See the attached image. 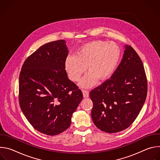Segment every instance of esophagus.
<instances>
[{"instance_id": "1", "label": "esophagus", "mask_w": 160, "mask_h": 160, "mask_svg": "<svg viewBox=\"0 0 160 160\" xmlns=\"http://www.w3.org/2000/svg\"><path fill=\"white\" fill-rule=\"evenodd\" d=\"M82 93H83V98H88V97L89 96V92H88V90H82Z\"/></svg>"}]
</instances>
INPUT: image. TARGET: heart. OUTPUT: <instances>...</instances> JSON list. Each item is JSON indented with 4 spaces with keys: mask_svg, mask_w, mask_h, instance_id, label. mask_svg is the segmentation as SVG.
I'll list each match as a JSON object with an SVG mask.
<instances>
[{
    "mask_svg": "<svg viewBox=\"0 0 160 160\" xmlns=\"http://www.w3.org/2000/svg\"><path fill=\"white\" fill-rule=\"evenodd\" d=\"M121 55L118 45L102 40L90 42L82 45L74 56H68L64 62V70L68 77L78 82L87 70L88 72L80 80L82 87H90L97 80L103 82L115 72Z\"/></svg>",
    "mask_w": 160,
    "mask_h": 160,
    "instance_id": "heart-1",
    "label": "heart"
}]
</instances>
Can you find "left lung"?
<instances>
[{"mask_svg": "<svg viewBox=\"0 0 160 160\" xmlns=\"http://www.w3.org/2000/svg\"><path fill=\"white\" fill-rule=\"evenodd\" d=\"M147 92L142 62L135 50L125 45L123 59L111 78L89 94L94 123L107 133L126 129L139 115Z\"/></svg>", "mask_w": 160, "mask_h": 160, "instance_id": "obj_1", "label": "left lung"}]
</instances>
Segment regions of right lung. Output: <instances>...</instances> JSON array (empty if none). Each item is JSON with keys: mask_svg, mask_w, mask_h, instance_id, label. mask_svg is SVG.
<instances>
[{"mask_svg": "<svg viewBox=\"0 0 160 160\" xmlns=\"http://www.w3.org/2000/svg\"><path fill=\"white\" fill-rule=\"evenodd\" d=\"M66 43L59 40L43 45L25 60L19 77L21 111L33 128L48 135L70 127L83 99L81 90L64 70Z\"/></svg>", "mask_w": 160, "mask_h": 160, "instance_id": "obj_1", "label": "right lung"}]
</instances>
